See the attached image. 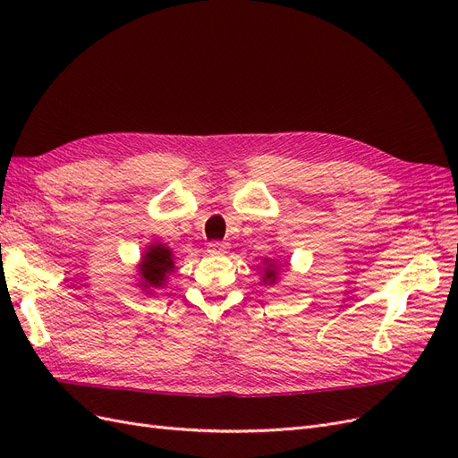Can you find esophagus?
<instances>
[{
    "label": "esophagus",
    "instance_id": "obj_1",
    "mask_svg": "<svg viewBox=\"0 0 458 458\" xmlns=\"http://www.w3.org/2000/svg\"><path fill=\"white\" fill-rule=\"evenodd\" d=\"M227 242H210L208 244V252L210 254H225L227 252Z\"/></svg>",
    "mask_w": 458,
    "mask_h": 458
}]
</instances>
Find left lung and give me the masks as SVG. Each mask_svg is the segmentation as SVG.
Returning <instances> with one entry per match:
<instances>
[{
    "label": "left lung",
    "instance_id": "obj_1",
    "mask_svg": "<svg viewBox=\"0 0 458 458\" xmlns=\"http://www.w3.org/2000/svg\"><path fill=\"white\" fill-rule=\"evenodd\" d=\"M263 275H261V281L266 284H275L276 281H279V263H276L275 259H269L266 258L263 259Z\"/></svg>",
    "mask_w": 458,
    "mask_h": 458
}]
</instances>
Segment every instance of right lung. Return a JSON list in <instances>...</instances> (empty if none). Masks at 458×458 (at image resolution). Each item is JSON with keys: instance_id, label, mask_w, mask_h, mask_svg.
<instances>
[{"instance_id": "add662e5", "label": "right lung", "mask_w": 458, "mask_h": 458, "mask_svg": "<svg viewBox=\"0 0 458 458\" xmlns=\"http://www.w3.org/2000/svg\"><path fill=\"white\" fill-rule=\"evenodd\" d=\"M175 271L174 252L170 246L164 242H150L143 254L140 263H137V276H140V286L147 296L155 293L157 288H164L168 283L170 275Z\"/></svg>"}]
</instances>
